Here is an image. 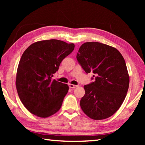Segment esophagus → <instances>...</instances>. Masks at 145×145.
<instances>
[{"mask_svg": "<svg viewBox=\"0 0 145 145\" xmlns=\"http://www.w3.org/2000/svg\"><path fill=\"white\" fill-rule=\"evenodd\" d=\"M68 86H69V88H71V89H74V88L78 87V86L74 85V84H68Z\"/></svg>", "mask_w": 145, "mask_h": 145, "instance_id": "34e87169", "label": "esophagus"}]
</instances>
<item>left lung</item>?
<instances>
[{
  "instance_id": "1",
  "label": "left lung",
  "mask_w": 145,
  "mask_h": 145,
  "mask_svg": "<svg viewBox=\"0 0 145 145\" xmlns=\"http://www.w3.org/2000/svg\"><path fill=\"white\" fill-rule=\"evenodd\" d=\"M77 59L86 73L95 75V81L84 86L85 95L80 101L83 112L95 120L111 116L123 102L129 86L123 57L116 48L93 41L80 46Z\"/></svg>"
}]
</instances>
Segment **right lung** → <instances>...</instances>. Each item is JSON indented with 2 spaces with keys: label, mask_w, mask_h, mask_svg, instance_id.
<instances>
[{
  "label": "right lung",
  "mask_w": 145,
  "mask_h": 145,
  "mask_svg": "<svg viewBox=\"0 0 145 145\" xmlns=\"http://www.w3.org/2000/svg\"><path fill=\"white\" fill-rule=\"evenodd\" d=\"M74 47L73 43L49 40L31 44L24 51L17 69L16 87L31 113L47 118L60 109L69 87L52 77Z\"/></svg>",
  "instance_id": "add662e5"
}]
</instances>
